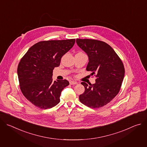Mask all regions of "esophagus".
<instances>
[{
    "mask_svg": "<svg viewBox=\"0 0 147 147\" xmlns=\"http://www.w3.org/2000/svg\"><path fill=\"white\" fill-rule=\"evenodd\" d=\"M69 82H70V84H71V85H75V84H77V83L76 81H72V80H70L69 81Z\"/></svg>",
    "mask_w": 147,
    "mask_h": 147,
    "instance_id": "esophagus-1",
    "label": "esophagus"
}]
</instances>
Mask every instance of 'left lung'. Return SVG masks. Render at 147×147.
I'll list each match as a JSON object with an SVG mask.
<instances>
[{
  "label": "left lung",
  "instance_id": "1",
  "mask_svg": "<svg viewBox=\"0 0 147 147\" xmlns=\"http://www.w3.org/2000/svg\"><path fill=\"white\" fill-rule=\"evenodd\" d=\"M77 45L88 57L86 70L96 74L95 83L88 85L82 82L84 92L79 96L85 105L99 108L106 105L119 93L124 76L121 59L108 44L89 39H77Z\"/></svg>",
  "mask_w": 147,
  "mask_h": 147
}]
</instances>
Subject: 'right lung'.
Here are the masks:
<instances>
[{"instance_id":"right-lung-1","label":"right lung","mask_w":147,"mask_h":147,"mask_svg":"<svg viewBox=\"0 0 147 147\" xmlns=\"http://www.w3.org/2000/svg\"><path fill=\"white\" fill-rule=\"evenodd\" d=\"M75 39L40 41L32 46L21 59L17 75L24 96L40 109L51 108L60 102L66 80L53 81V70L61 57L74 45Z\"/></svg>"}]
</instances>
